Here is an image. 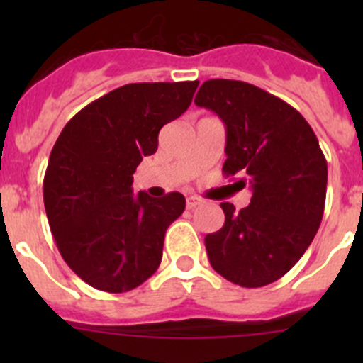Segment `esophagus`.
<instances>
[{"instance_id": "esophagus-1", "label": "esophagus", "mask_w": 363, "mask_h": 363, "mask_svg": "<svg viewBox=\"0 0 363 363\" xmlns=\"http://www.w3.org/2000/svg\"><path fill=\"white\" fill-rule=\"evenodd\" d=\"M200 203H202V200H200L199 196H188V200H186V205H188V208L199 207Z\"/></svg>"}]
</instances>
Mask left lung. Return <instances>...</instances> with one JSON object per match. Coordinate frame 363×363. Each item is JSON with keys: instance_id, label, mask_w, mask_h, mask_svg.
Segmentation results:
<instances>
[{"instance_id": "8db88e82", "label": "left lung", "mask_w": 363, "mask_h": 363, "mask_svg": "<svg viewBox=\"0 0 363 363\" xmlns=\"http://www.w3.org/2000/svg\"><path fill=\"white\" fill-rule=\"evenodd\" d=\"M195 104L226 126L223 174L240 175L235 184L252 191L240 211L221 203L225 225L205 237L208 262L239 286H267L302 258L320 228L327 160L302 113L252 84L207 80Z\"/></svg>"}]
</instances>
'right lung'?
I'll use <instances>...</instances> for the list:
<instances>
[{
    "label": "right lung",
    "mask_w": 363,
    "mask_h": 363,
    "mask_svg": "<svg viewBox=\"0 0 363 363\" xmlns=\"http://www.w3.org/2000/svg\"><path fill=\"white\" fill-rule=\"evenodd\" d=\"M199 80L126 84L77 112L43 177L50 232L69 269L96 290L124 294L158 270L164 232L184 212L177 191L133 195V174L158 133L189 107Z\"/></svg>",
    "instance_id": "add662e5"
}]
</instances>
